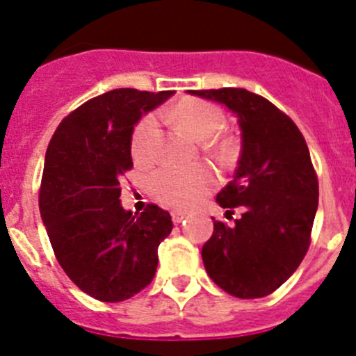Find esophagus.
Masks as SVG:
<instances>
[{"mask_svg": "<svg viewBox=\"0 0 356 356\" xmlns=\"http://www.w3.org/2000/svg\"><path fill=\"white\" fill-rule=\"evenodd\" d=\"M184 212H172V221H174V225H181L184 221Z\"/></svg>", "mask_w": 356, "mask_h": 356, "instance_id": "obj_1", "label": "esophagus"}]
</instances>
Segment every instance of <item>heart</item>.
<instances>
[{
  "label": "heart",
  "mask_w": 356,
  "mask_h": 356,
  "mask_svg": "<svg viewBox=\"0 0 356 356\" xmlns=\"http://www.w3.org/2000/svg\"><path fill=\"white\" fill-rule=\"evenodd\" d=\"M175 121L197 140H212L225 126V114L212 103L184 98L172 111ZM158 115L147 114L137 122L131 133V154L137 161H149L158 140ZM218 151L230 154L234 144L228 138L216 142ZM214 186V175L207 167H161L147 181L149 193L161 204L186 209L197 204Z\"/></svg>",
  "instance_id": "1"
}]
</instances>
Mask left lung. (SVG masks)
I'll return each mask as SVG.
<instances>
[{
    "mask_svg": "<svg viewBox=\"0 0 356 356\" xmlns=\"http://www.w3.org/2000/svg\"><path fill=\"white\" fill-rule=\"evenodd\" d=\"M237 115L242 151L234 181L216 200L234 227L214 221L202 248L209 277L237 298L267 297L293 274L311 244L318 177L304 135L284 112L248 89L189 91Z\"/></svg>",
    "mask_w": 356,
    "mask_h": 356,
    "instance_id": "8db88e82",
    "label": "left lung"
}]
</instances>
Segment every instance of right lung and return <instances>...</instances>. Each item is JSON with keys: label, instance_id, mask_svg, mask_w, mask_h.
<instances>
[{"label": "right lung", "instance_id": "obj_1", "mask_svg": "<svg viewBox=\"0 0 356 356\" xmlns=\"http://www.w3.org/2000/svg\"><path fill=\"white\" fill-rule=\"evenodd\" d=\"M172 91L122 88L70 112L45 154L40 214L59 265L89 297L121 302L152 281L158 245L172 232L167 211L121 207L122 175L131 170V133L144 112Z\"/></svg>", "mask_w": 356, "mask_h": 356}]
</instances>
